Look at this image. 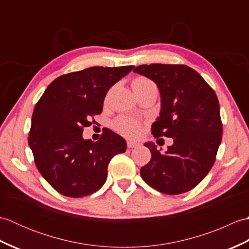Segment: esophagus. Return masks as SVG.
<instances>
[{
	"instance_id": "1",
	"label": "esophagus",
	"mask_w": 249,
	"mask_h": 249,
	"mask_svg": "<svg viewBox=\"0 0 249 249\" xmlns=\"http://www.w3.org/2000/svg\"><path fill=\"white\" fill-rule=\"evenodd\" d=\"M127 146L129 147V149H133V147L138 146V143L135 141H127Z\"/></svg>"
}]
</instances>
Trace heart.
Segmentation results:
<instances>
[{
  "label": "heart",
  "instance_id": "obj_1",
  "mask_svg": "<svg viewBox=\"0 0 249 249\" xmlns=\"http://www.w3.org/2000/svg\"><path fill=\"white\" fill-rule=\"evenodd\" d=\"M131 86L134 88H144V87H156V84L153 82L151 79L140 76L134 79ZM114 127L119 131V133L127 137H137L140 134V123L138 121L130 118L118 119L114 122Z\"/></svg>",
  "mask_w": 249,
  "mask_h": 249
}]
</instances>
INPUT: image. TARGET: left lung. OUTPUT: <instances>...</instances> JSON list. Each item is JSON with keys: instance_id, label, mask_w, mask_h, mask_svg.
<instances>
[{"instance_id": "1", "label": "left lung", "mask_w": 249, "mask_h": 249, "mask_svg": "<svg viewBox=\"0 0 249 249\" xmlns=\"http://www.w3.org/2000/svg\"><path fill=\"white\" fill-rule=\"evenodd\" d=\"M134 71L152 79L160 91V118L152 125L153 136L173 138L163 154L155 144H144L152 157L140 169L141 177L162 194L186 193L216 160L223 135L217 95L197 71L183 64L139 65Z\"/></svg>"}]
</instances>
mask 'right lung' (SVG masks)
I'll use <instances>...</instances> for the list:
<instances>
[{
	"instance_id": "obj_1",
	"label": "right lung",
	"mask_w": 249,
	"mask_h": 249,
	"mask_svg": "<svg viewBox=\"0 0 249 249\" xmlns=\"http://www.w3.org/2000/svg\"><path fill=\"white\" fill-rule=\"evenodd\" d=\"M134 66L89 67L52 81L37 102L29 145L41 176L57 193L71 198L91 195L103 186L114 155L126 141L110 129L99 140H83V128L96 123L108 89Z\"/></svg>"
}]
</instances>
